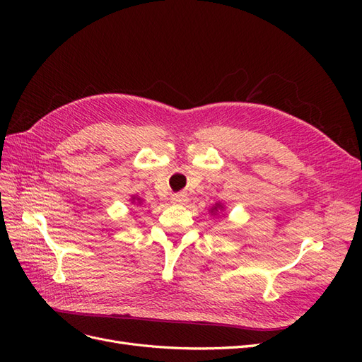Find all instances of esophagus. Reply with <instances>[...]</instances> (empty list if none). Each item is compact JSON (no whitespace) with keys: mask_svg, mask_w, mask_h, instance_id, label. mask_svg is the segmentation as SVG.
Listing matches in <instances>:
<instances>
[{"mask_svg":"<svg viewBox=\"0 0 362 362\" xmlns=\"http://www.w3.org/2000/svg\"><path fill=\"white\" fill-rule=\"evenodd\" d=\"M189 199H187V196H185L184 193H177V194H173L172 196V202L173 204H178V205H184L185 202H187Z\"/></svg>","mask_w":362,"mask_h":362,"instance_id":"esophagus-1","label":"esophagus"}]
</instances>
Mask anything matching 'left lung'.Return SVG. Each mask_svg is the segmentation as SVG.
<instances>
[{
  "mask_svg": "<svg viewBox=\"0 0 362 362\" xmlns=\"http://www.w3.org/2000/svg\"><path fill=\"white\" fill-rule=\"evenodd\" d=\"M225 210V206H223V204H221V202H217V204H214L211 208H210V213L213 214V216H217V213L218 211H223Z\"/></svg>",
  "mask_w": 362,
  "mask_h": 362,
  "instance_id": "left-lung-1",
  "label": "left lung"
}]
</instances>
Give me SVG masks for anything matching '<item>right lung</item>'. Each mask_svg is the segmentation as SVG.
I'll return each instance as SVG.
<instances>
[{
  "instance_id": "right-lung-1",
  "label": "right lung",
  "mask_w": 362,
  "mask_h": 362,
  "mask_svg": "<svg viewBox=\"0 0 362 362\" xmlns=\"http://www.w3.org/2000/svg\"><path fill=\"white\" fill-rule=\"evenodd\" d=\"M129 202L134 204V205H141V202H144V199L139 198V196H131L129 198Z\"/></svg>"
}]
</instances>
